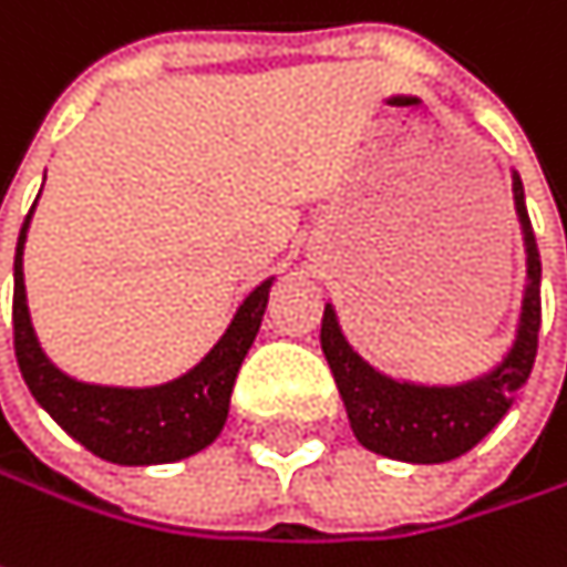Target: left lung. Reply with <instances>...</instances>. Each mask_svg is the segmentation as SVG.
Segmentation results:
<instances>
[{
	"mask_svg": "<svg viewBox=\"0 0 567 567\" xmlns=\"http://www.w3.org/2000/svg\"><path fill=\"white\" fill-rule=\"evenodd\" d=\"M513 200L526 236V295L516 340L499 367L461 386H415L377 373L340 334L334 308L321 318V350L331 363L357 441L383 457L409 464H444L467 454L499 425L516 392L529 380L542 324V262L529 227L523 181L513 172Z\"/></svg>",
	"mask_w": 567,
	"mask_h": 567,
	"instance_id": "8db88e82",
	"label": "left lung"
}]
</instances>
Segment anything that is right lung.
<instances>
[{
  "mask_svg": "<svg viewBox=\"0 0 567 567\" xmlns=\"http://www.w3.org/2000/svg\"><path fill=\"white\" fill-rule=\"evenodd\" d=\"M34 210V207H31ZM28 210L19 246H16V295H12V331H16V360L38 405L103 461L113 464H172L204 451L224 432L230 412V392L243 357L249 353L259 334L272 279L252 288L239 311L233 315L227 334L214 343V350L184 377L148 389L90 386L61 373L31 328L25 305V252Z\"/></svg>",
  "mask_w": 567,
  "mask_h": 567,
  "instance_id": "1",
  "label": "right lung"
}]
</instances>
